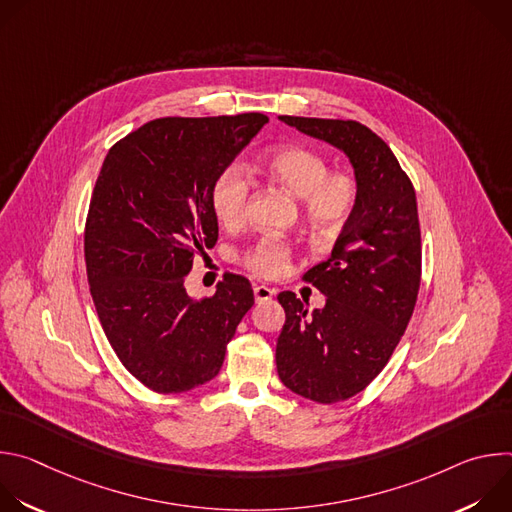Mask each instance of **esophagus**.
I'll return each instance as SVG.
<instances>
[{
	"mask_svg": "<svg viewBox=\"0 0 512 512\" xmlns=\"http://www.w3.org/2000/svg\"><path fill=\"white\" fill-rule=\"evenodd\" d=\"M253 294H255V302L261 304V302H267V300H271L275 296V289L267 287V285H257L253 289Z\"/></svg>",
	"mask_w": 512,
	"mask_h": 512,
	"instance_id": "1",
	"label": "esophagus"
}]
</instances>
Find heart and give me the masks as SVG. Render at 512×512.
<instances>
[{
	"label": "heart",
	"instance_id": "obj_1",
	"mask_svg": "<svg viewBox=\"0 0 512 512\" xmlns=\"http://www.w3.org/2000/svg\"><path fill=\"white\" fill-rule=\"evenodd\" d=\"M328 158L306 145H283L263 158L265 174L283 190L300 198L306 223L320 235H336L358 206V180L350 170H328ZM251 182L239 166H229L212 182L210 204L216 221L237 227L245 221ZM291 247L277 237H261L241 257L243 265L259 277L283 273Z\"/></svg>",
	"mask_w": 512,
	"mask_h": 512
}]
</instances>
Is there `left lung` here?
Wrapping results in <instances>:
<instances>
[{
  "label": "left lung",
  "instance_id": "8db88e82",
  "mask_svg": "<svg viewBox=\"0 0 512 512\" xmlns=\"http://www.w3.org/2000/svg\"><path fill=\"white\" fill-rule=\"evenodd\" d=\"M279 119L342 150L360 188L332 255L304 275L326 296V306L308 314L291 291L277 296L285 310L275 348L277 375L289 391L328 405L373 383L413 316L421 283L417 200L395 154L367 125Z\"/></svg>",
  "mask_w": 512,
  "mask_h": 512
}]
</instances>
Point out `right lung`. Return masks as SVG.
<instances>
[{
	"label": "right lung",
	"mask_w": 512,
	"mask_h": 512,
	"mask_svg": "<svg viewBox=\"0 0 512 512\" xmlns=\"http://www.w3.org/2000/svg\"><path fill=\"white\" fill-rule=\"evenodd\" d=\"M267 121L263 113L162 117L119 139L103 162L85 223L91 296L123 367L156 393L212 381L255 302L237 273L198 302L184 281L218 239L214 178Z\"/></svg>",
	"instance_id": "right-lung-1"
}]
</instances>
